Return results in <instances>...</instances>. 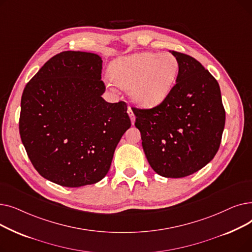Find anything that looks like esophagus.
I'll return each mask as SVG.
<instances>
[{"instance_id": "esophagus-1", "label": "esophagus", "mask_w": 252, "mask_h": 252, "mask_svg": "<svg viewBox=\"0 0 252 252\" xmlns=\"http://www.w3.org/2000/svg\"><path fill=\"white\" fill-rule=\"evenodd\" d=\"M127 113H128V115H129V117H130V121H131V124H135V119H136V116H135V114H134V111L131 110V108L130 107H128V109H127Z\"/></svg>"}]
</instances>
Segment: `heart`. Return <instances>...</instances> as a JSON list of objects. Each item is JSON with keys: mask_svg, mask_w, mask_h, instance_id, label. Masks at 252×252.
<instances>
[{"mask_svg": "<svg viewBox=\"0 0 252 252\" xmlns=\"http://www.w3.org/2000/svg\"><path fill=\"white\" fill-rule=\"evenodd\" d=\"M179 70V60L171 53L144 52L116 59L110 66V75L117 87L128 89L134 103L152 108L168 97Z\"/></svg>", "mask_w": 252, "mask_h": 252, "instance_id": "obj_1", "label": "heart"}]
</instances>
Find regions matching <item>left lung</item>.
<instances>
[{
    "label": "left lung",
    "mask_w": 252,
    "mask_h": 252,
    "mask_svg": "<svg viewBox=\"0 0 252 252\" xmlns=\"http://www.w3.org/2000/svg\"><path fill=\"white\" fill-rule=\"evenodd\" d=\"M180 63L168 97L150 109L134 108L135 126L155 173L184 178L205 166L217 154L226 112L217 79L195 58L171 51Z\"/></svg>",
    "instance_id": "8db88e82"
}]
</instances>
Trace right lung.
<instances>
[{
  "label": "right lung",
  "mask_w": 252,
  "mask_h": 252,
  "mask_svg": "<svg viewBox=\"0 0 252 252\" xmlns=\"http://www.w3.org/2000/svg\"><path fill=\"white\" fill-rule=\"evenodd\" d=\"M102 58L64 51L26 84L19 133L30 160L45 179L77 188L101 181L130 126L124 101L106 102Z\"/></svg>",
  "instance_id": "right-lung-1"
}]
</instances>
